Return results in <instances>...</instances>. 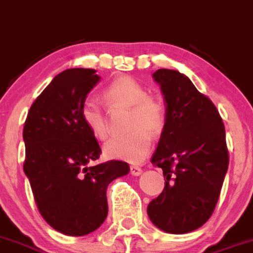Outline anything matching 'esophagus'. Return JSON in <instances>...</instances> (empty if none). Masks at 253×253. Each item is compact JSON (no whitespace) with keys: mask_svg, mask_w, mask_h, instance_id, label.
Listing matches in <instances>:
<instances>
[{"mask_svg":"<svg viewBox=\"0 0 253 253\" xmlns=\"http://www.w3.org/2000/svg\"><path fill=\"white\" fill-rule=\"evenodd\" d=\"M129 172L132 175H140L142 173V169L137 166H131L129 167Z\"/></svg>","mask_w":253,"mask_h":253,"instance_id":"esophagus-1","label":"esophagus"}]
</instances>
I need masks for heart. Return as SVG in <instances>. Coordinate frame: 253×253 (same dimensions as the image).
I'll list each match as a JSON object with an SVG mask.
<instances>
[{"label": "heart", "instance_id": "b5f03b06", "mask_svg": "<svg viewBox=\"0 0 253 253\" xmlns=\"http://www.w3.org/2000/svg\"><path fill=\"white\" fill-rule=\"evenodd\" d=\"M104 98L111 108L131 109V135L113 137L104 145V155L108 159L140 163L151 148V133H158L166 126L167 112L163 103L148 95L140 83L129 76H121L105 87ZM81 120L96 139H105L109 133L108 118L102 105L87 99L81 105Z\"/></svg>", "mask_w": 253, "mask_h": 253}]
</instances>
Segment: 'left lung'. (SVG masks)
Here are the masks:
<instances>
[{
    "instance_id": "left-lung-1",
    "label": "left lung",
    "mask_w": 253,
    "mask_h": 253,
    "mask_svg": "<svg viewBox=\"0 0 253 253\" xmlns=\"http://www.w3.org/2000/svg\"><path fill=\"white\" fill-rule=\"evenodd\" d=\"M167 103V121L153 166L163 169V192L148 205L150 220L172 234L192 232L209 220L229 166L225 127L214 103L187 76L154 72Z\"/></svg>"
}]
</instances>
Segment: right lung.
<instances>
[{
    "instance_id": "add662e5",
    "label": "right lung",
    "mask_w": 253,
    "mask_h": 253,
    "mask_svg": "<svg viewBox=\"0 0 253 253\" xmlns=\"http://www.w3.org/2000/svg\"><path fill=\"white\" fill-rule=\"evenodd\" d=\"M95 70L61 72L34 100L24 125V172L39 212L50 227L80 237L108 215L107 187L126 175V162L91 166L102 150L81 120V105L100 80Z\"/></svg>"
}]
</instances>
